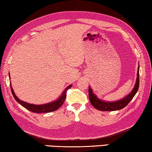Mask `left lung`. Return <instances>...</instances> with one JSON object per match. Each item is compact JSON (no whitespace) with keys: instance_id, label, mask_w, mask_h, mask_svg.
Instances as JSON below:
<instances>
[{"instance_id":"1","label":"left lung","mask_w":152,"mask_h":152,"mask_svg":"<svg viewBox=\"0 0 152 152\" xmlns=\"http://www.w3.org/2000/svg\"><path fill=\"white\" fill-rule=\"evenodd\" d=\"M139 65L138 67V71H137V77L136 80V83L134 86L131 92L129 94H128L124 98V99L116 100L113 102H108L104 101L102 100H100L94 93L92 88L89 87L88 92H89V99L92 104V106L95 107L98 110L102 111H117L122 109L127 105V104L130 102L134 95L136 94L139 89Z\"/></svg>"}]
</instances>
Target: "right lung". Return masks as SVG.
<instances>
[{
	"mask_svg": "<svg viewBox=\"0 0 152 152\" xmlns=\"http://www.w3.org/2000/svg\"><path fill=\"white\" fill-rule=\"evenodd\" d=\"M9 75V78H10V75ZM10 86H11V92H12V94L13 96L14 99H15L16 101L19 102L21 105L24 107V108H26V109H28V110H29L30 111L34 112V113H49V112H52V111H54L56 110H57V109L58 108H60V107L62 105V104L64 103V100L66 99V91L72 87V85H69L68 87L65 88L64 90L63 91V92L62 93L61 96H60L56 100H55V101L49 102V103H46V104H33L28 103V102L23 101V100H21L18 99V97L15 95V92H14L12 87H11V83H10Z\"/></svg>",
	"mask_w": 152,
	"mask_h": 152,
	"instance_id": "add662e5",
	"label": "right lung"
}]
</instances>
